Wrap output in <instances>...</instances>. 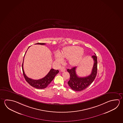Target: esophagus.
Instances as JSON below:
<instances>
[{"mask_svg":"<svg viewBox=\"0 0 123 123\" xmlns=\"http://www.w3.org/2000/svg\"><path fill=\"white\" fill-rule=\"evenodd\" d=\"M65 70H66V69L64 66L61 67V68H60V71L61 72H65Z\"/></svg>","mask_w":123,"mask_h":123,"instance_id":"obj_1","label":"esophagus"}]
</instances>
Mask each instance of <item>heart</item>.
<instances>
[{"label":"heart","instance_id":"1","mask_svg":"<svg viewBox=\"0 0 123 123\" xmlns=\"http://www.w3.org/2000/svg\"><path fill=\"white\" fill-rule=\"evenodd\" d=\"M83 49L80 47L72 46L66 47L63 50L62 54L57 52L55 55L57 61L61 62L63 58L69 59V62L71 65H74L78 62L82 57Z\"/></svg>","mask_w":123,"mask_h":123}]
</instances>
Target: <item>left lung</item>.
I'll use <instances>...</instances> for the list:
<instances>
[{
  "mask_svg": "<svg viewBox=\"0 0 123 123\" xmlns=\"http://www.w3.org/2000/svg\"><path fill=\"white\" fill-rule=\"evenodd\" d=\"M92 56L94 60V65L92 70V73L87 77H80L76 74L77 67H73L71 69H68L67 71L70 74L69 80L68 82V85L72 89L75 91H81L85 89L89 86L96 78L97 73L98 62L96 55Z\"/></svg>",
  "mask_w": 123,
  "mask_h": 123,
  "instance_id": "left-lung-1",
  "label": "left lung"
}]
</instances>
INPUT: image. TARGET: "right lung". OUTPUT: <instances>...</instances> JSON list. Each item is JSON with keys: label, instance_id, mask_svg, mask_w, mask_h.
Wrapping results in <instances>:
<instances>
[{"label": "right lung", "instance_id": "right-lung-1", "mask_svg": "<svg viewBox=\"0 0 123 123\" xmlns=\"http://www.w3.org/2000/svg\"><path fill=\"white\" fill-rule=\"evenodd\" d=\"M35 44L44 45H45V43H37ZM29 48H28V49H29ZM23 61H24V58H23ZM23 61L22 64V72H23V75H24L25 80L32 87L36 88H37V89H44V88H45L47 87L49 84L51 82V81L53 80L56 74H58V72H59V71L58 70L51 69L49 71V72L48 73V74H47L45 77H44L40 79H38V80H33L31 78H28L25 75L24 71V69H23Z\"/></svg>", "mask_w": 123, "mask_h": 123}]
</instances>
